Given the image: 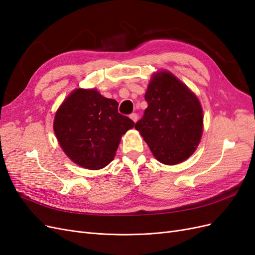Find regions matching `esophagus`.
<instances>
[{"instance_id":"1","label":"esophagus","mask_w":255,"mask_h":255,"mask_svg":"<svg viewBox=\"0 0 255 255\" xmlns=\"http://www.w3.org/2000/svg\"><path fill=\"white\" fill-rule=\"evenodd\" d=\"M129 118L132 119L134 122H137V120H138V116H137V114L133 113V114H130V115H129Z\"/></svg>"}]
</instances>
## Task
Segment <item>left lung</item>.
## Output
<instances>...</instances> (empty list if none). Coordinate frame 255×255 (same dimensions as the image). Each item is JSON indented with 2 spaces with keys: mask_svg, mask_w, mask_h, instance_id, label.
<instances>
[{
  "mask_svg": "<svg viewBox=\"0 0 255 255\" xmlns=\"http://www.w3.org/2000/svg\"><path fill=\"white\" fill-rule=\"evenodd\" d=\"M144 99L148 107L135 128L153 155L165 165L187 159L203 132V112L196 95L172 73L161 71L152 76Z\"/></svg>",
  "mask_w": 255,
  "mask_h": 255,
  "instance_id": "8db88e82",
  "label": "left lung"
}]
</instances>
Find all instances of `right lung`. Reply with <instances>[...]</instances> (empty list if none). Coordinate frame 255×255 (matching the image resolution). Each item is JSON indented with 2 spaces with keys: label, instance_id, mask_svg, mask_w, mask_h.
Returning a JSON list of instances; mask_svg holds the SVG:
<instances>
[{
  "label": "right lung",
  "instance_id": "add662e5",
  "mask_svg": "<svg viewBox=\"0 0 255 255\" xmlns=\"http://www.w3.org/2000/svg\"><path fill=\"white\" fill-rule=\"evenodd\" d=\"M135 126L118 113V102L96 89H75L59 106L54 132L61 149L75 164L101 169L114 159L121 136Z\"/></svg>",
  "mask_w": 255,
  "mask_h": 255
}]
</instances>
